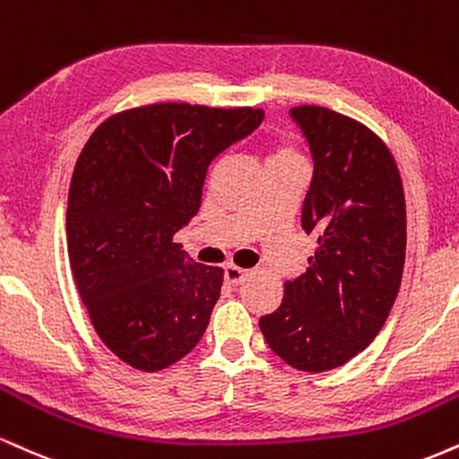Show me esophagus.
<instances>
[{
  "label": "esophagus",
  "mask_w": 459,
  "mask_h": 459,
  "mask_svg": "<svg viewBox=\"0 0 459 459\" xmlns=\"http://www.w3.org/2000/svg\"><path fill=\"white\" fill-rule=\"evenodd\" d=\"M246 275H247V272H244V269H239V267H235V264H229V267L224 269V280L230 286H239L246 280Z\"/></svg>",
  "instance_id": "obj_1"
}]
</instances>
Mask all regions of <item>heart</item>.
Returning <instances> with one entry per match:
<instances>
[{
  "label": "heart",
  "instance_id": "1",
  "mask_svg": "<svg viewBox=\"0 0 459 459\" xmlns=\"http://www.w3.org/2000/svg\"><path fill=\"white\" fill-rule=\"evenodd\" d=\"M282 158H295V152H292V147L278 145L272 152V156H269V162H272V160H282Z\"/></svg>",
  "mask_w": 459,
  "mask_h": 459
}]
</instances>
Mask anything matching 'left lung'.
Masks as SVG:
<instances>
[{
    "mask_svg": "<svg viewBox=\"0 0 459 459\" xmlns=\"http://www.w3.org/2000/svg\"><path fill=\"white\" fill-rule=\"evenodd\" d=\"M290 115L314 160L301 226L316 252L258 327L290 368L318 374L344 366L383 329L404 272L406 201L389 147L368 126L314 104Z\"/></svg>",
    "mask_w": 459,
    "mask_h": 459,
    "instance_id": "1",
    "label": "left lung"
}]
</instances>
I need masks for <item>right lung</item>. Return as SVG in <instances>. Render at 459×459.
<instances>
[{"mask_svg":"<svg viewBox=\"0 0 459 459\" xmlns=\"http://www.w3.org/2000/svg\"><path fill=\"white\" fill-rule=\"evenodd\" d=\"M263 117L147 104L110 115L82 147L65 212L70 269L96 333L134 369L173 366L205 333L224 269L187 258L173 237L201 207L212 160Z\"/></svg>","mask_w":459,"mask_h":459,"instance_id":"add662e5","label":"right lung"}]
</instances>
